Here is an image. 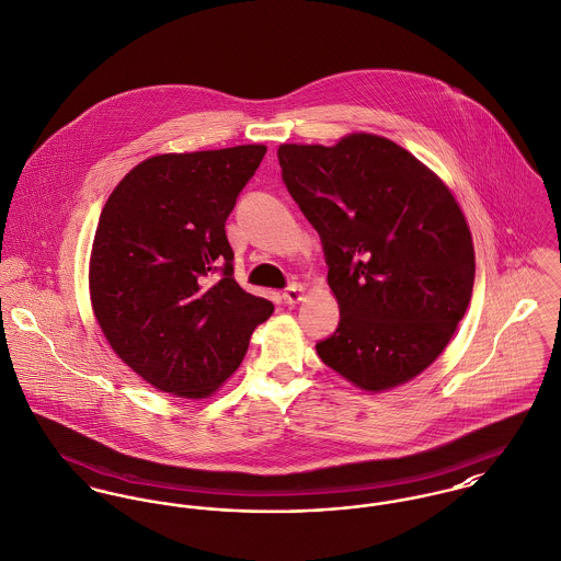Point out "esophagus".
Wrapping results in <instances>:
<instances>
[{
  "mask_svg": "<svg viewBox=\"0 0 561 561\" xmlns=\"http://www.w3.org/2000/svg\"><path fill=\"white\" fill-rule=\"evenodd\" d=\"M305 298V285L302 283H291L285 291H283V302L285 305H298Z\"/></svg>",
  "mask_w": 561,
  "mask_h": 561,
  "instance_id": "obj_1",
  "label": "esophagus"
}]
</instances>
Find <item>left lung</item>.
<instances>
[{"label":"left lung","mask_w":561,"mask_h":561,"mask_svg":"<svg viewBox=\"0 0 561 561\" xmlns=\"http://www.w3.org/2000/svg\"><path fill=\"white\" fill-rule=\"evenodd\" d=\"M283 182L321 238L341 308L317 354L368 392L394 388L450 343L473 289L471 233L446 184L390 139L280 146Z\"/></svg>","instance_id":"8db88e82"}]
</instances>
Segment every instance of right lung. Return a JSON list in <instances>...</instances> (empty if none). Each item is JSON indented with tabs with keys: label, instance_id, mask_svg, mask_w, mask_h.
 <instances>
[{
	"label": "right lung",
	"instance_id": "add662e5",
	"mask_svg": "<svg viewBox=\"0 0 561 561\" xmlns=\"http://www.w3.org/2000/svg\"><path fill=\"white\" fill-rule=\"evenodd\" d=\"M265 152L153 156L102 207L90 261L94 314L113 352L162 392L211 394L274 310L236 283L225 233Z\"/></svg>",
	"mask_w": 561,
	"mask_h": 561
}]
</instances>
